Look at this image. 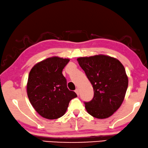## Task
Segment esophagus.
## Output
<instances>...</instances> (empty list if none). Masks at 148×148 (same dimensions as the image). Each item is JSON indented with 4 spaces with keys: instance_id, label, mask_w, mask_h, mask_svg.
I'll return each mask as SVG.
<instances>
[{
    "instance_id": "1",
    "label": "esophagus",
    "mask_w": 148,
    "mask_h": 148,
    "mask_svg": "<svg viewBox=\"0 0 148 148\" xmlns=\"http://www.w3.org/2000/svg\"><path fill=\"white\" fill-rule=\"evenodd\" d=\"M75 92H76V94H77V95H78V96H79V90L78 89V88H76V90H75Z\"/></svg>"
}]
</instances>
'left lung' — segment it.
<instances>
[{"label": "left lung", "instance_id": "left-lung-1", "mask_svg": "<svg viewBox=\"0 0 148 148\" xmlns=\"http://www.w3.org/2000/svg\"><path fill=\"white\" fill-rule=\"evenodd\" d=\"M94 89V97L84 102L88 113L94 118L111 116L122 104L128 86V78L118 59L105 55L77 59Z\"/></svg>", "mask_w": 148, "mask_h": 148}]
</instances>
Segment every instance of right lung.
Listing matches in <instances>:
<instances>
[{
	"mask_svg": "<svg viewBox=\"0 0 148 148\" xmlns=\"http://www.w3.org/2000/svg\"><path fill=\"white\" fill-rule=\"evenodd\" d=\"M69 59L51 57L37 63L30 70L27 94L33 108L43 118L54 120L66 112L70 101L77 97L67 88L62 70Z\"/></svg>",
	"mask_w": 148,
	"mask_h": 148,
	"instance_id": "add662e5",
	"label": "right lung"
}]
</instances>
